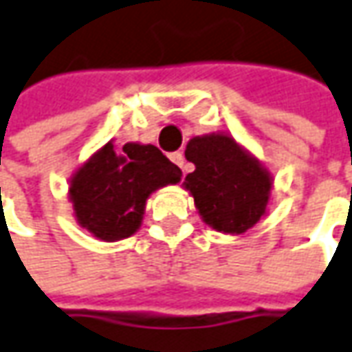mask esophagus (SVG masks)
I'll return each mask as SVG.
<instances>
[{"instance_id": "34e87169", "label": "esophagus", "mask_w": 352, "mask_h": 352, "mask_svg": "<svg viewBox=\"0 0 352 352\" xmlns=\"http://www.w3.org/2000/svg\"><path fill=\"white\" fill-rule=\"evenodd\" d=\"M169 157H171V162L179 165L183 171H187V169H185V155H183V152H173Z\"/></svg>"}]
</instances>
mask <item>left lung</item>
Here are the masks:
<instances>
[{
	"mask_svg": "<svg viewBox=\"0 0 352 352\" xmlns=\"http://www.w3.org/2000/svg\"><path fill=\"white\" fill-rule=\"evenodd\" d=\"M185 157L195 164V171L183 185L212 230L237 236L265 216L273 177L232 136H195L188 140Z\"/></svg>",
	"mask_w": 352,
	"mask_h": 352,
	"instance_id": "8db88e82",
	"label": "left lung"
}]
</instances>
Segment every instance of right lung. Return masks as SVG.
Masks as SVG:
<instances>
[{
    "instance_id": "1",
    "label": "right lung",
    "mask_w": 352,
    "mask_h": 352,
    "mask_svg": "<svg viewBox=\"0 0 352 352\" xmlns=\"http://www.w3.org/2000/svg\"><path fill=\"white\" fill-rule=\"evenodd\" d=\"M181 181V169L152 144L107 142L74 173L69 202L81 228L103 241L138 232L146 200L153 190Z\"/></svg>"
}]
</instances>
